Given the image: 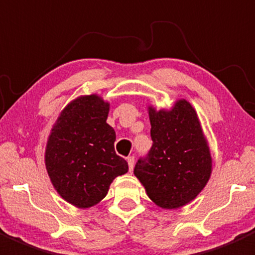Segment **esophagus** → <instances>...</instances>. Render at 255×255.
<instances>
[{
  "label": "esophagus",
  "instance_id": "esophagus-1",
  "mask_svg": "<svg viewBox=\"0 0 255 255\" xmlns=\"http://www.w3.org/2000/svg\"><path fill=\"white\" fill-rule=\"evenodd\" d=\"M127 161H128V166H129V171H132L133 168H134V156H128Z\"/></svg>",
  "mask_w": 255,
  "mask_h": 255
}]
</instances>
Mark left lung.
Masks as SVG:
<instances>
[{"instance_id": "1", "label": "left lung", "mask_w": 255, "mask_h": 255, "mask_svg": "<svg viewBox=\"0 0 255 255\" xmlns=\"http://www.w3.org/2000/svg\"><path fill=\"white\" fill-rule=\"evenodd\" d=\"M150 150L138 159L134 175L161 208L189 204L206 186L212 159L194 107L179 100L171 111L149 107Z\"/></svg>"}]
</instances>
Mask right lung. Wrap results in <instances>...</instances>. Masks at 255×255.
<instances>
[{"label":"right lung","mask_w":255,"mask_h":255,"mask_svg":"<svg viewBox=\"0 0 255 255\" xmlns=\"http://www.w3.org/2000/svg\"><path fill=\"white\" fill-rule=\"evenodd\" d=\"M109 111V102L97 95L79 97L61 111L49 135L45 166L51 184L79 208L99 204L113 179L128 171L127 161L115 151Z\"/></svg>","instance_id":"add662e5"}]
</instances>
